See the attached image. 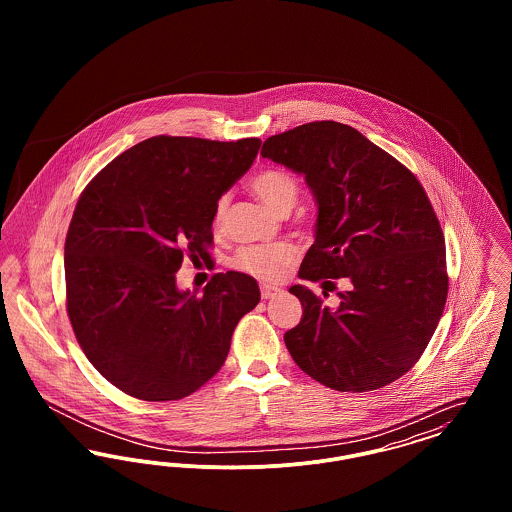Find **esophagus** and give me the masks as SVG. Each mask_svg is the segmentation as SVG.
Returning a JSON list of instances; mask_svg holds the SVG:
<instances>
[{"label":"esophagus","instance_id":"obj_1","mask_svg":"<svg viewBox=\"0 0 512 512\" xmlns=\"http://www.w3.org/2000/svg\"><path fill=\"white\" fill-rule=\"evenodd\" d=\"M280 288L278 286H270V284H261V297L263 299H272L276 295H280Z\"/></svg>","mask_w":512,"mask_h":512}]
</instances>
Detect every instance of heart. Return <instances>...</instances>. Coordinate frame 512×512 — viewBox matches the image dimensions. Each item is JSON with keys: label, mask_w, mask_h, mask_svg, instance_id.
<instances>
[{"label": "heart", "mask_w": 512, "mask_h": 512, "mask_svg": "<svg viewBox=\"0 0 512 512\" xmlns=\"http://www.w3.org/2000/svg\"><path fill=\"white\" fill-rule=\"evenodd\" d=\"M249 188L257 195L270 211L278 215H288L299 195V182L288 171L282 169H263L251 176ZM228 209V195H220L213 209V230L220 232L224 228ZM297 259V251L290 244L245 245L238 249L234 257V267L261 280H280L288 268Z\"/></svg>", "instance_id": "b5f03b06"}]
</instances>
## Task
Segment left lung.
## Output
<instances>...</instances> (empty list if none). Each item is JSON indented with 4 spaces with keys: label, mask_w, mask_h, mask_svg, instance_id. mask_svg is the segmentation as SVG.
Returning a JSON list of instances; mask_svg holds the SVG:
<instances>
[{
    "label": "left lung",
    "mask_w": 512,
    "mask_h": 512,
    "mask_svg": "<svg viewBox=\"0 0 512 512\" xmlns=\"http://www.w3.org/2000/svg\"><path fill=\"white\" fill-rule=\"evenodd\" d=\"M261 155L303 174L317 197V240L299 278L326 292L347 282L334 309L299 284L290 288L303 307L284 334L295 365L336 391L388 386L424 353L449 288L445 238L422 184L341 122L270 136Z\"/></svg>",
    "instance_id": "1"
}]
</instances>
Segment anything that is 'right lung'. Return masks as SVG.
Instances as JSON below:
<instances>
[{
  "label": "right lung",
  "mask_w": 512,
  "mask_h": 512,
  "mask_svg": "<svg viewBox=\"0 0 512 512\" xmlns=\"http://www.w3.org/2000/svg\"><path fill=\"white\" fill-rule=\"evenodd\" d=\"M259 138L153 136L88 182L65 240L67 315L99 374L144 401L192 395L224 365L234 328L261 299L255 278L213 274L178 292L182 261H211L213 209Z\"/></svg>",
  "instance_id": "1"
}]
</instances>
